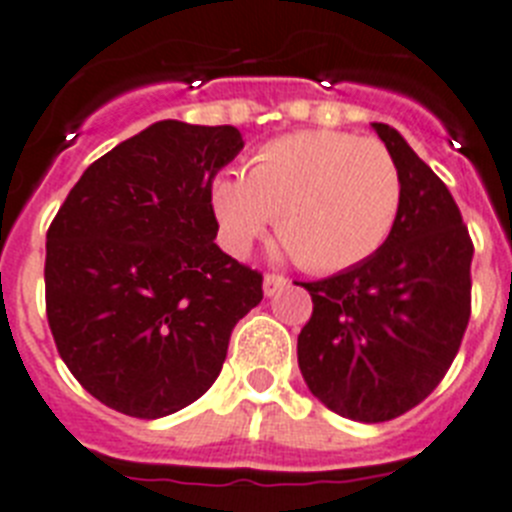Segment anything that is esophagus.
<instances>
[{"instance_id":"1","label":"esophagus","mask_w":512,"mask_h":512,"mask_svg":"<svg viewBox=\"0 0 512 512\" xmlns=\"http://www.w3.org/2000/svg\"><path fill=\"white\" fill-rule=\"evenodd\" d=\"M286 286H289V281H286V278H283V276H276V273H268V276L263 278L265 296H276L278 291L286 289Z\"/></svg>"}]
</instances>
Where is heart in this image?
Segmentation results:
<instances>
[{
  "label": "heart",
  "mask_w": 512,
  "mask_h": 512,
  "mask_svg": "<svg viewBox=\"0 0 512 512\" xmlns=\"http://www.w3.org/2000/svg\"><path fill=\"white\" fill-rule=\"evenodd\" d=\"M403 200L401 169L380 140L307 130L257 150L244 176L221 174L210 205L221 242L244 255L270 218L296 263L341 273L388 242Z\"/></svg>",
  "instance_id": "obj_1"
}]
</instances>
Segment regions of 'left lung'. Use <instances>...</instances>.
I'll use <instances>...</instances> for the list:
<instances>
[{
	"instance_id": "1",
	"label": "left lung",
	"mask_w": 512,
	"mask_h": 512,
	"mask_svg": "<svg viewBox=\"0 0 512 512\" xmlns=\"http://www.w3.org/2000/svg\"><path fill=\"white\" fill-rule=\"evenodd\" d=\"M372 130L401 169V213L364 263L299 283L315 307L296 341L312 395L364 424L406 414L440 385L471 317L474 257L440 176L390 124L372 122Z\"/></svg>"
}]
</instances>
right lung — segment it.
<instances>
[{
  "mask_svg": "<svg viewBox=\"0 0 512 512\" xmlns=\"http://www.w3.org/2000/svg\"><path fill=\"white\" fill-rule=\"evenodd\" d=\"M236 127L163 122L90 163L46 234V317L93 398L161 419L216 382L263 276L221 252L210 187Z\"/></svg>",
  "mask_w": 512,
  "mask_h": 512,
  "instance_id": "add662e5",
  "label": "right lung"
}]
</instances>
